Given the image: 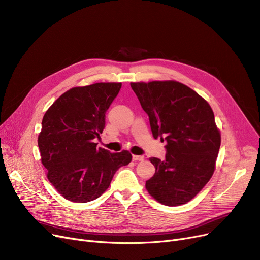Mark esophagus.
<instances>
[{"mask_svg": "<svg viewBox=\"0 0 260 260\" xmlns=\"http://www.w3.org/2000/svg\"><path fill=\"white\" fill-rule=\"evenodd\" d=\"M133 160H134V161H143V160H144V157H143V156L133 155Z\"/></svg>", "mask_w": 260, "mask_h": 260, "instance_id": "34e87169", "label": "esophagus"}]
</instances>
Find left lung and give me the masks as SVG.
Returning <instances> with one entry per match:
<instances>
[{
  "instance_id": "1",
  "label": "left lung",
  "mask_w": 260,
  "mask_h": 260,
  "mask_svg": "<svg viewBox=\"0 0 260 260\" xmlns=\"http://www.w3.org/2000/svg\"><path fill=\"white\" fill-rule=\"evenodd\" d=\"M149 118L154 138L167 141L165 160L149 158L156 172L147 192L169 207L192 200L215 171L221 137L210 104L177 81L131 83Z\"/></svg>"
}]
</instances>
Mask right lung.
I'll return each mask as SVG.
<instances>
[{
	"label": "right lung",
	"instance_id": "right-lung-1",
	"mask_svg": "<svg viewBox=\"0 0 260 260\" xmlns=\"http://www.w3.org/2000/svg\"><path fill=\"white\" fill-rule=\"evenodd\" d=\"M121 83H94L64 92L47 109L38 145L47 178L67 200L89 202L108 188L115 173L132 161L127 151L97 148L105 114Z\"/></svg>",
	"mask_w": 260,
	"mask_h": 260
}]
</instances>
